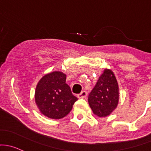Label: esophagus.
Segmentation results:
<instances>
[{
    "label": "esophagus",
    "mask_w": 151,
    "mask_h": 151,
    "mask_svg": "<svg viewBox=\"0 0 151 151\" xmlns=\"http://www.w3.org/2000/svg\"><path fill=\"white\" fill-rule=\"evenodd\" d=\"M87 96V92H86V91H82L80 94H79L78 95H77V97H78V98H84V97H86Z\"/></svg>",
    "instance_id": "obj_1"
}]
</instances>
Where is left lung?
Segmentation results:
<instances>
[{
  "mask_svg": "<svg viewBox=\"0 0 151 151\" xmlns=\"http://www.w3.org/2000/svg\"><path fill=\"white\" fill-rule=\"evenodd\" d=\"M119 87L114 73L105 69L88 97L89 105L94 115L102 117L109 115L117 107Z\"/></svg>",
  "mask_w": 151,
  "mask_h": 151,
  "instance_id": "left-lung-1",
  "label": "left lung"
}]
</instances>
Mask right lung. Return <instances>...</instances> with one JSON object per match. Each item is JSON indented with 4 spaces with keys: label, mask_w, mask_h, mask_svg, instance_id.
I'll list each match as a JSON object with an SVG mask.
<instances>
[{
    "label": "right lung",
    "mask_w": 151,
    "mask_h": 151,
    "mask_svg": "<svg viewBox=\"0 0 151 151\" xmlns=\"http://www.w3.org/2000/svg\"><path fill=\"white\" fill-rule=\"evenodd\" d=\"M66 74L54 72L39 80L35 91V102L43 115L51 119H61L69 113L77 97L66 83Z\"/></svg>",
    "instance_id": "obj_1"
}]
</instances>
